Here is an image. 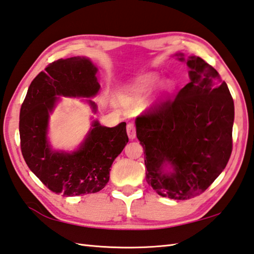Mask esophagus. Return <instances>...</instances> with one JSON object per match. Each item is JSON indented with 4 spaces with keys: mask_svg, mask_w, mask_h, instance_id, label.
<instances>
[{
    "mask_svg": "<svg viewBox=\"0 0 254 254\" xmlns=\"http://www.w3.org/2000/svg\"><path fill=\"white\" fill-rule=\"evenodd\" d=\"M127 136L130 140H134L136 136V132H135V127H134L133 123H128L127 127Z\"/></svg>",
    "mask_w": 254,
    "mask_h": 254,
    "instance_id": "obj_1",
    "label": "esophagus"
}]
</instances>
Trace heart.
<instances>
[{
  "label": "heart",
  "mask_w": 254,
  "mask_h": 254,
  "mask_svg": "<svg viewBox=\"0 0 254 254\" xmlns=\"http://www.w3.org/2000/svg\"><path fill=\"white\" fill-rule=\"evenodd\" d=\"M157 81H158V77L155 76V74H147V76H143L138 79L135 83L132 84L130 88L127 89V91L124 92V97L141 98L143 96H145L147 91L150 90V88H152Z\"/></svg>",
  "instance_id": "1"
}]
</instances>
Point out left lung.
Returning a JSON list of instances; mask_svg holds the SVG:
<instances>
[{"label":"left lung","mask_w":254,"mask_h":254,"mask_svg":"<svg viewBox=\"0 0 254 254\" xmlns=\"http://www.w3.org/2000/svg\"><path fill=\"white\" fill-rule=\"evenodd\" d=\"M190 82L135 120L146 182L158 195L185 200L205 191L232 152L235 104L227 83L203 59L175 54Z\"/></svg>","instance_id":"left-lung-1"}]
</instances>
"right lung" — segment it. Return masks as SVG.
<instances>
[{
	"instance_id": "1",
	"label": "right lung",
	"mask_w": 254,
	"mask_h": 254,
	"mask_svg": "<svg viewBox=\"0 0 254 254\" xmlns=\"http://www.w3.org/2000/svg\"><path fill=\"white\" fill-rule=\"evenodd\" d=\"M98 68L84 56L59 59L39 72L29 86L19 112V136L25 162L52 191L72 197L100 191L110 167L128 142L127 123L103 127L93 120L77 150H54L48 140L49 116L61 97L93 98L100 90ZM97 112V104L86 100Z\"/></svg>"
}]
</instances>
